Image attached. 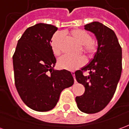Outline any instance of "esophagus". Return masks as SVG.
<instances>
[{
  "label": "esophagus",
  "instance_id": "obj_1",
  "mask_svg": "<svg viewBox=\"0 0 129 129\" xmlns=\"http://www.w3.org/2000/svg\"><path fill=\"white\" fill-rule=\"evenodd\" d=\"M72 75H73V77H74V80H75V83H76L77 82V81H76V79H75V72H72Z\"/></svg>",
  "mask_w": 129,
  "mask_h": 129
}]
</instances>
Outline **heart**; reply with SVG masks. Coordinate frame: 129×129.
Wrapping results in <instances>:
<instances>
[{"label":"heart","instance_id":"obj_1","mask_svg":"<svg viewBox=\"0 0 129 129\" xmlns=\"http://www.w3.org/2000/svg\"><path fill=\"white\" fill-rule=\"evenodd\" d=\"M68 34L73 39L76 41L79 44L82 45L84 52L89 56H93L97 51V44L91 39V36L88 32L80 29H75L71 30ZM63 34L60 32L56 33L51 40V49L55 56H59L61 53V44L63 40ZM86 63V60L83 56H70L65 55L61 57L58 61V66L59 68L64 70H75L83 66Z\"/></svg>","mask_w":129,"mask_h":129}]
</instances>
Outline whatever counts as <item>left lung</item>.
<instances>
[{"label":"left lung","mask_w":129,"mask_h":129,"mask_svg":"<svg viewBox=\"0 0 129 129\" xmlns=\"http://www.w3.org/2000/svg\"><path fill=\"white\" fill-rule=\"evenodd\" d=\"M84 29L92 32L97 50L89 63L75 73L77 81L84 85V95L76 97L77 107L85 113H96L105 108L113 96L122 73V48L115 32L100 22H92ZM89 71L84 76V71Z\"/></svg>","instance_id":"left-lung-1"}]
</instances>
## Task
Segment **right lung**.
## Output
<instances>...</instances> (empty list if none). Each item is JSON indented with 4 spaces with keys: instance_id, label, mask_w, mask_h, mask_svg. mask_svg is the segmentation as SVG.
I'll list each match as a JSON object with an SVG mask.
<instances>
[{
    "instance_id": "right-lung-1",
    "label": "right lung",
    "mask_w": 129,
    "mask_h": 129,
    "mask_svg": "<svg viewBox=\"0 0 129 129\" xmlns=\"http://www.w3.org/2000/svg\"><path fill=\"white\" fill-rule=\"evenodd\" d=\"M57 29L45 23L29 27L18 40L13 55L16 90L23 102L34 111L52 109L62 90L74 84L70 71L54 70L56 60L50 43Z\"/></svg>"
}]
</instances>
